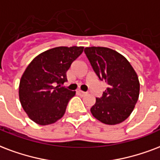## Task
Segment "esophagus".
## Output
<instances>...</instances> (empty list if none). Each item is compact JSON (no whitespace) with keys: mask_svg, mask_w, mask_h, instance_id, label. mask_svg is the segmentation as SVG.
<instances>
[{"mask_svg":"<svg viewBox=\"0 0 160 160\" xmlns=\"http://www.w3.org/2000/svg\"><path fill=\"white\" fill-rule=\"evenodd\" d=\"M78 92V94H79V95H80V96H85V95H86V92H85V91H77Z\"/></svg>","mask_w":160,"mask_h":160,"instance_id":"1","label":"esophagus"}]
</instances>
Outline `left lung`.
Wrapping results in <instances>:
<instances>
[{
  "label": "left lung",
  "mask_w": 160,
  "mask_h": 160,
  "mask_svg": "<svg viewBox=\"0 0 160 160\" xmlns=\"http://www.w3.org/2000/svg\"><path fill=\"white\" fill-rule=\"evenodd\" d=\"M85 53L94 71L107 84L91 108L94 118L107 125L121 123L133 111L139 96L137 73L123 55L105 47H87Z\"/></svg>",
  "instance_id": "left-lung-1"
}]
</instances>
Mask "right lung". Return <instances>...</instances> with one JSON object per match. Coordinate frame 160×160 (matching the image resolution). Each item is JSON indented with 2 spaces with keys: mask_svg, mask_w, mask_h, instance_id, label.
Masks as SVG:
<instances>
[{
  "mask_svg": "<svg viewBox=\"0 0 160 160\" xmlns=\"http://www.w3.org/2000/svg\"><path fill=\"white\" fill-rule=\"evenodd\" d=\"M84 47H56L42 52L27 67L19 84V99L28 118L42 126L54 123L75 95L62 87L66 72Z\"/></svg>",
  "mask_w": 160,
  "mask_h": 160,
  "instance_id": "right-lung-1",
  "label": "right lung"
}]
</instances>
